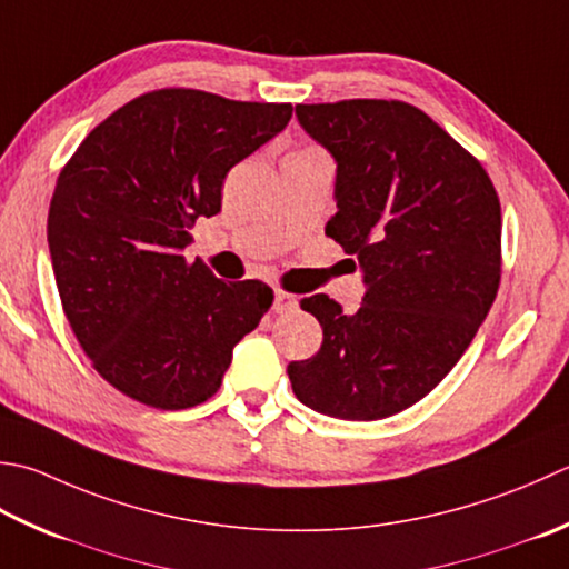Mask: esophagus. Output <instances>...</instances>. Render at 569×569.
<instances>
[{
  "label": "esophagus",
  "mask_w": 569,
  "mask_h": 569,
  "mask_svg": "<svg viewBox=\"0 0 569 569\" xmlns=\"http://www.w3.org/2000/svg\"><path fill=\"white\" fill-rule=\"evenodd\" d=\"M298 300L293 293L288 291H276V298H273V310L276 313H288V310H296Z\"/></svg>",
  "instance_id": "34e87169"
}]
</instances>
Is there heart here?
<instances>
[{"label":"heart","instance_id":"1","mask_svg":"<svg viewBox=\"0 0 569 569\" xmlns=\"http://www.w3.org/2000/svg\"><path fill=\"white\" fill-rule=\"evenodd\" d=\"M298 152H320V150H316V148H303V150H298Z\"/></svg>","mask_w":569,"mask_h":569}]
</instances>
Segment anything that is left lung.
Wrapping results in <instances>:
<instances>
[{
  "instance_id": "obj_1",
  "label": "left lung",
  "mask_w": 569,
  "mask_h": 569,
  "mask_svg": "<svg viewBox=\"0 0 569 569\" xmlns=\"http://www.w3.org/2000/svg\"><path fill=\"white\" fill-rule=\"evenodd\" d=\"M296 116L338 162L326 233L360 261L367 293L352 316L326 293L300 300L322 345L288 377L320 415L392 417L451 372L493 306L500 199L483 164L405 100L300 103Z\"/></svg>"
}]
</instances>
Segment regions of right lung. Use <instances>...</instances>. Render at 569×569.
<instances>
[{"label":"right lung","mask_w":569,"mask_h":569,"mask_svg":"<svg viewBox=\"0 0 569 569\" xmlns=\"http://www.w3.org/2000/svg\"><path fill=\"white\" fill-rule=\"evenodd\" d=\"M291 103L158 88L110 113L63 164L49 249L63 313L93 370L130 399L207 402L231 350L273 303L263 281L224 283L182 249L221 211L233 164L278 136Z\"/></svg>","instance_id":"obj_1"}]
</instances>
